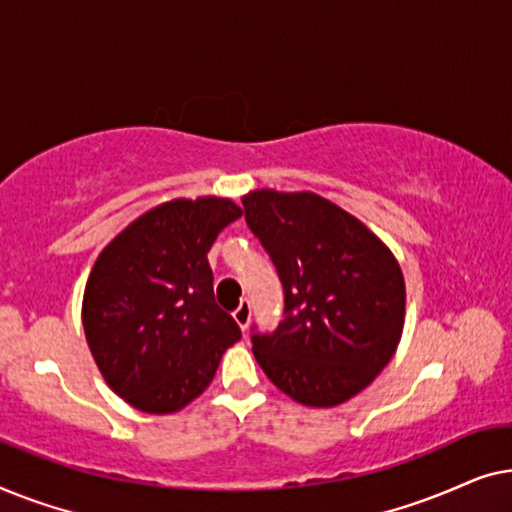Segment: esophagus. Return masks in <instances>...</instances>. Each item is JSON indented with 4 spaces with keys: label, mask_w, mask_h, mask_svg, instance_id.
I'll use <instances>...</instances> for the list:
<instances>
[{
    "label": "esophagus",
    "mask_w": 512,
    "mask_h": 512,
    "mask_svg": "<svg viewBox=\"0 0 512 512\" xmlns=\"http://www.w3.org/2000/svg\"><path fill=\"white\" fill-rule=\"evenodd\" d=\"M233 319L237 321V326H240L242 331H247L249 321H251V303H249V300H242V303L237 305V310L233 312Z\"/></svg>",
    "instance_id": "1"
}]
</instances>
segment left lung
I'll use <instances>...</instances> for the list:
<instances>
[{"label": "left lung", "instance_id": "8db88e82", "mask_svg": "<svg viewBox=\"0 0 512 512\" xmlns=\"http://www.w3.org/2000/svg\"><path fill=\"white\" fill-rule=\"evenodd\" d=\"M242 205L284 286L282 324L251 335L258 366L310 408L349 401L401 342V265L366 223L317 193L261 188Z\"/></svg>", "mask_w": 512, "mask_h": 512}]
</instances>
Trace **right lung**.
<instances>
[{"label":"right lung","instance_id":"add662e5","mask_svg":"<svg viewBox=\"0 0 512 512\" xmlns=\"http://www.w3.org/2000/svg\"><path fill=\"white\" fill-rule=\"evenodd\" d=\"M242 209L230 198H177L121 230L90 270L83 331L109 389L149 415L186 408L242 338L214 300L207 251Z\"/></svg>","mask_w":512,"mask_h":512}]
</instances>
